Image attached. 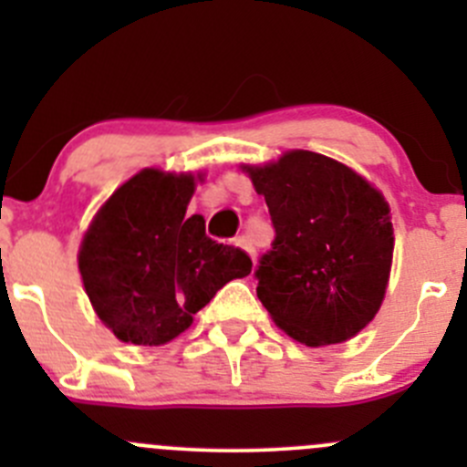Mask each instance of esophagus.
<instances>
[{
    "label": "esophagus",
    "instance_id": "34e87169",
    "mask_svg": "<svg viewBox=\"0 0 467 467\" xmlns=\"http://www.w3.org/2000/svg\"><path fill=\"white\" fill-rule=\"evenodd\" d=\"M237 244L239 248H244V251L248 253V255L253 257V260H255V246H253V242H251V237H248V234H242V237H237Z\"/></svg>",
    "mask_w": 467,
    "mask_h": 467
}]
</instances>
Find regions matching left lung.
<instances>
[{
  "label": "left lung",
  "instance_id": "8db88e82",
  "mask_svg": "<svg viewBox=\"0 0 467 467\" xmlns=\"http://www.w3.org/2000/svg\"><path fill=\"white\" fill-rule=\"evenodd\" d=\"M275 228L255 268L257 298L289 337L329 346L373 321L389 282V203L359 173L312 150L244 167Z\"/></svg>",
  "mask_w": 467,
  "mask_h": 467
}]
</instances>
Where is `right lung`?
<instances>
[{
    "label": "right lung",
    "instance_id": "add662e5",
    "mask_svg": "<svg viewBox=\"0 0 467 467\" xmlns=\"http://www.w3.org/2000/svg\"><path fill=\"white\" fill-rule=\"evenodd\" d=\"M194 178L144 169L94 216L78 251L86 294L117 338L162 346L253 262L242 248L205 234L203 216H185Z\"/></svg>",
    "mask_w": 467,
    "mask_h": 467
}]
</instances>
